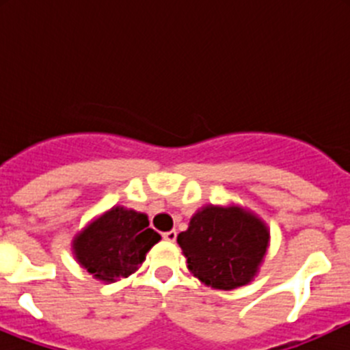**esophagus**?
Wrapping results in <instances>:
<instances>
[{
	"label": "esophagus",
	"mask_w": 350,
	"mask_h": 350,
	"mask_svg": "<svg viewBox=\"0 0 350 350\" xmlns=\"http://www.w3.org/2000/svg\"><path fill=\"white\" fill-rule=\"evenodd\" d=\"M162 237H164V241H167V242H176V239H178V232L169 230V232H165Z\"/></svg>",
	"instance_id": "1"
}]
</instances>
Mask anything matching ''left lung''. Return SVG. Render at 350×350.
<instances>
[{
    "label": "left lung",
    "mask_w": 350,
    "mask_h": 350,
    "mask_svg": "<svg viewBox=\"0 0 350 350\" xmlns=\"http://www.w3.org/2000/svg\"><path fill=\"white\" fill-rule=\"evenodd\" d=\"M269 241L266 221L239 204H204L191 217L188 230L178 235L189 273L224 291L257 276Z\"/></svg>",
    "instance_id": "left-lung-1"
}]
</instances>
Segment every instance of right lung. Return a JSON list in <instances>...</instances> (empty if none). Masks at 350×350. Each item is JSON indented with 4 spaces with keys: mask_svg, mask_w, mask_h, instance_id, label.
<instances>
[{
    "mask_svg": "<svg viewBox=\"0 0 350 350\" xmlns=\"http://www.w3.org/2000/svg\"><path fill=\"white\" fill-rule=\"evenodd\" d=\"M159 241L146 213L113 206L72 239V254L94 280L115 283L135 273Z\"/></svg>",
    "mask_w": 350,
    "mask_h": 350,
    "instance_id": "right-lung-1",
    "label": "right lung"
}]
</instances>
